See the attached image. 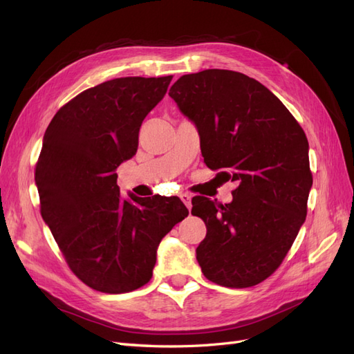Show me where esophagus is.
Listing matches in <instances>:
<instances>
[{
	"instance_id": "1",
	"label": "esophagus",
	"mask_w": 354,
	"mask_h": 354,
	"mask_svg": "<svg viewBox=\"0 0 354 354\" xmlns=\"http://www.w3.org/2000/svg\"><path fill=\"white\" fill-rule=\"evenodd\" d=\"M180 199L183 201L185 205L190 209V207H192V195H190V194H181V195H180Z\"/></svg>"
}]
</instances>
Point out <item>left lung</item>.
Returning <instances> with one entry per match:
<instances>
[{"label": "left lung", "instance_id": "left-lung-1", "mask_svg": "<svg viewBox=\"0 0 354 354\" xmlns=\"http://www.w3.org/2000/svg\"><path fill=\"white\" fill-rule=\"evenodd\" d=\"M168 94L196 124L207 167L239 183L230 203L192 199L207 226L196 248L202 273L227 288L259 285L282 264L307 216L306 133L269 88L241 72L183 75Z\"/></svg>", "mask_w": 354, "mask_h": 354}]
</instances>
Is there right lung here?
<instances>
[{"mask_svg": "<svg viewBox=\"0 0 354 354\" xmlns=\"http://www.w3.org/2000/svg\"><path fill=\"white\" fill-rule=\"evenodd\" d=\"M173 75L106 81L63 104L35 165L41 216L85 285L122 294L146 285L156 248L187 208L177 196L124 198L116 168L136 155L146 115Z\"/></svg>", "mask_w": 354, "mask_h": 354, "instance_id": "1", "label": "right lung"}]
</instances>
